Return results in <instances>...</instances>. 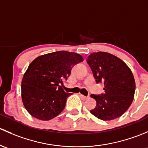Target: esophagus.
<instances>
[{
    "label": "esophagus",
    "mask_w": 148,
    "mask_h": 148,
    "mask_svg": "<svg viewBox=\"0 0 148 148\" xmlns=\"http://www.w3.org/2000/svg\"><path fill=\"white\" fill-rule=\"evenodd\" d=\"M80 96L82 99H83V100H86V99L89 98V96H85V95H82V94H80Z\"/></svg>",
    "instance_id": "obj_1"
}]
</instances>
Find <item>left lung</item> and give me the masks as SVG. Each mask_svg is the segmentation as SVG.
Returning <instances> with one entry per match:
<instances>
[{"label": "left lung", "mask_w": 148, "mask_h": 148, "mask_svg": "<svg viewBox=\"0 0 148 148\" xmlns=\"http://www.w3.org/2000/svg\"><path fill=\"white\" fill-rule=\"evenodd\" d=\"M86 61L96 83L105 85L104 93L90 95L97 103L90 112L103 120L119 118L132 104L135 95V79L130 69L118 57L106 52L91 53Z\"/></svg>", "instance_id": "obj_1"}]
</instances>
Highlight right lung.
<instances>
[{
  "mask_svg": "<svg viewBox=\"0 0 148 148\" xmlns=\"http://www.w3.org/2000/svg\"><path fill=\"white\" fill-rule=\"evenodd\" d=\"M83 61L80 55L65 51L38 57L28 66L21 83L22 100L34 118L50 120L63 110L71 95L60 86L68 80L71 70Z\"/></svg>",
  "mask_w": 148,
  "mask_h": 148,
  "instance_id": "add662e5",
  "label": "right lung"
}]
</instances>
